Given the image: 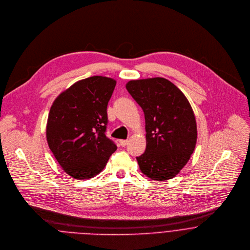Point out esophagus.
Masks as SVG:
<instances>
[{"label":"esophagus","instance_id":"1","mask_svg":"<svg viewBox=\"0 0 250 250\" xmlns=\"http://www.w3.org/2000/svg\"><path fill=\"white\" fill-rule=\"evenodd\" d=\"M119 144H120L121 146H127L128 141L127 140H121V141H119Z\"/></svg>","mask_w":250,"mask_h":250}]
</instances>
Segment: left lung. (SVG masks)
Returning <instances> with one entry per match:
<instances>
[{"mask_svg": "<svg viewBox=\"0 0 250 250\" xmlns=\"http://www.w3.org/2000/svg\"><path fill=\"white\" fill-rule=\"evenodd\" d=\"M126 88L143 108L146 148L137 157L149 178L167 180L178 173L193 153L197 125L184 94L163 78L129 82Z\"/></svg>", "mask_w": 250, "mask_h": 250, "instance_id": "obj_1", "label": "left lung"}]
</instances>
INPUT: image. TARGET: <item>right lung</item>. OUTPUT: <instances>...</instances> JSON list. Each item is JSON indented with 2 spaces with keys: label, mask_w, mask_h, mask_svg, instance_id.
Wrapping results in <instances>:
<instances>
[{
  "label": "right lung",
  "mask_w": 250,
  "mask_h": 250,
  "mask_svg": "<svg viewBox=\"0 0 250 250\" xmlns=\"http://www.w3.org/2000/svg\"><path fill=\"white\" fill-rule=\"evenodd\" d=\"M116 82L91 77L54 101L47 120L48 146L63 169L77 179L97 175L117 149L105 135L106 107Z\"/></svg>",
  "instance_id": "obj_1"
}]
</instances>
